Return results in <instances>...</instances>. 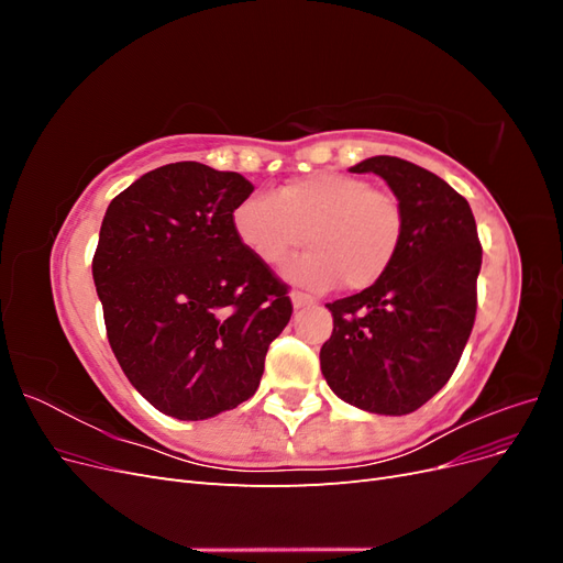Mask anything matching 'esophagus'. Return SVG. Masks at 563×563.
<instances>
[{
    "mask_svg": "<svg viewBox=\"0 0 563 563\" xmlns=\"http://www.w3.org/2000/svg\"><path fill=\"white\" fill-rule=\"evenodd\" d=\"M291 302H294L296 310H300V308H308V305H312L314 300L310 296L300 294V291H291Z\"/></svg>",
    "mask_w": 563,
    "mask_h": 563,
    "instance_id": "1",
    "label": "esophagus"
}]
</instances>
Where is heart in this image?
Masks as SVG:
<instances>
[{
	"label": "heart",
	"instance_id": "obj_1",
	"mask_svg": "<svg viewBox=\"0 0 563 563\" xmlns=\"http://www.w3.org/2000/svg\"><path fill=\"white\" fill-rule=\"evenodd\" d=\"M236 240L265 267H277L302 246L284 275L308 288L343 282L362 291L383 279L404 242L401 201L371 183L347 174H312L288 180L265 197L255 195L236 207Z\"/></svg>",
	"mask_w": 563,
	"mask_h": 563
}]
</instances>
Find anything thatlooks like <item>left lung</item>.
I'll use <instances>...</instances> for the list:
<instances>
[{
	"mask_svg": "<svg viewBox=\"0 0 563 563\" xmlns=\"http://www.w3.org/2000/svg\"><path fill=\"white\" fill-rule=\"evenodd\" d=\"M350 172L389 185L406 230L383 279L327 305L333 333L319 352L321 373L362 411L406 416L449 383L467 345L482 244L467 199L428 168L380 155Z\"/></svg>",
	"mask_w": 563,
	"mask_h": 563,
	"instance_id": "8db88e82",
	"label": "left lung"
}]
</instances>
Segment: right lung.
<instances>
[{
  "label": "right lung",
  "instance_id": "right-lung-1",
  "mask_svg": "<svg viewBox=\"0 0 563 563\" xmlns=\"http://www.w3.org/2000/svg\"><path fill=\"white\" fill-rule=\"evenodd\" d=\"M253 185L199 162L155 168L119 192L100 225L93 282L129 383L178 420L251 399L291 319L272 269L236 240Z\"/></svg>",
  "mask_w": 563,
  "mask_h": 563
}]
</instances>
